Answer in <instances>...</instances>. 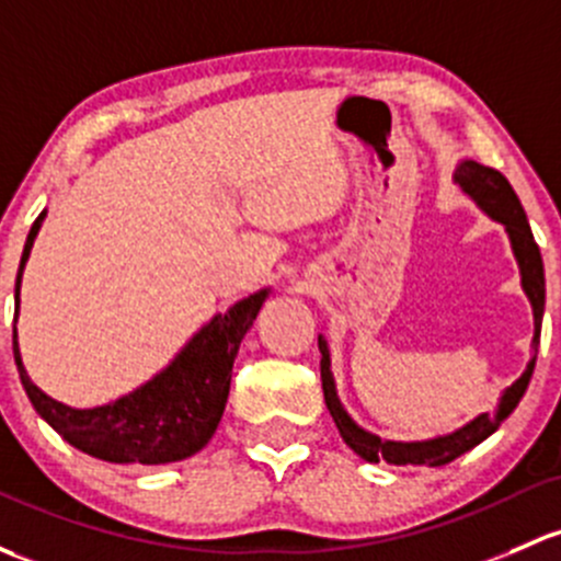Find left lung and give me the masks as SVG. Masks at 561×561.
<instances>
[{"instance_id": "left-lung-1", "label": "left lung", "mask_w": 561, "mask_h": 561, "mask_svg": "<svg viewBox=\"0 0 561 561\" xmlns=\"http://www.w3.org/2000/svg\"><path fill=\"white\" fill-rule=\"evenodd\" d=\"M454 182L473 198L476 204L486 211L489 217H494L497 222H503L505 231L511 236V247H514V255L522 268V287L527 293L529 304L535 311V339L533 350L535 357L529 359L527 370L522 374V379H516L514 385L505 389L503 400H500V409L494 414H481L473 422H468L465 427H459L457 433L440 435L433 440H414V444H398V440H381L376 435L365 433L363 427H357L350 420V414L341 405L339 394H335L333 374H330V355L328 344L320 335V376H322V392H325V405L333 416L335 427H339L341 438L346 440L352 451L359 454L368 462H379L387 459L389 465H430V468H438V465L451 462V459L462 457L465 451H470L473 446H479L481 440H486L494 430L508 420L511 411L516 409L518 400L527 392L529 379H533L535 359H538V344H540V325H543V309H546V276H543V257H540V247L535 241L533 228H529L527 215H524V206L518 202V196L511 187V182L505 180L497 169L483 167L476 161H462L454 172Z\"/></svg>"}]
</instances>
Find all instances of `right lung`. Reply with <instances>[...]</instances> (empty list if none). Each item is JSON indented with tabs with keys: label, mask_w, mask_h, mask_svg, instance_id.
Wrapping results in <instances>:
<instances>
[{
	"label": "right lung",
	"mask_w": 561,
	"mask_h": 561,
	"mask_svg": "<svg viewBox=\"0 0 561 561\" xmlns=\"http://www.w3.org/2000/svg\"><path fill=\"white\" fill-rule=\"evenodd\" d=\"M45 220V211L34 220L23 244L15 276V320L21 304L23 265L32 252L34 236ZM268 290L233 304L226 314H217L187 341L167 370L147 385L123 394L121 400L99 409H69L32 385L18 352L13 330V355L21 385L37 414L58 435L80 451L117 465H167L202 451L220 424L231 389V370L241 339L255 322Z\"/></svg>",
	"instance_id": "obj_1"
}]
</instances>
